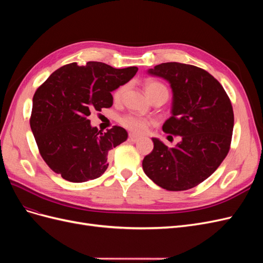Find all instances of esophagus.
Masks as SVG:
<instances>
[{"label": "esophagus", "instance_id": "1", "mask_svg": "<svg viewBox=\"0 0 263 263\" xmlns=\"http://www.w3.org/2000/svg\"><path fill=\"white\" fill-rule=\"evenodd\" d=\"M128 139H129L130 141H133V142H136V141H138V140L140 139V137H139V136H137V135L129 134V137H128Z\"/></svg>", "mask_w": 263, "mask_h": 263}]
</instances>
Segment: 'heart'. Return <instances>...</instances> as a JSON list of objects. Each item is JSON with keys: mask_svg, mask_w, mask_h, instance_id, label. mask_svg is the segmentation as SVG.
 I'll return each instance as SVG.
<instances>
[{"mask_svg": "<svg viewBox=\"0 0 263 263\" xmlns=\"http://www.w3.org/2000/svg\"><path fill=\"white\" fill-rule=\"evenodd\" d=\"M145 90H146V93L148 97H150L151 94H154L158 91H162V92L168 94V90H166V87L162 83L157 82V81H147L145 83ZM124 92H125L124 85L117 87L112 95L113 101L115 103H118L119 101H121ZM155 122L153 121V119L137 116V115H133V114L124 115L119 118V124H121L124 128H126L127 130H129L132 133L138 134V135L145 134L148 130L149 126H151Z\"/></svg>", "mask_w": 263, "mask_h": 263, "instance_id": "heart-1", "label": "heart"}]
</instances>
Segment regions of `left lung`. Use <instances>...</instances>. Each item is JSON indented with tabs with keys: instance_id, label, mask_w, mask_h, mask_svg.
Segmentation results:
<instances>
[{
	"instance_id": "8db88e82",
	"label": "left lung",
	"mask_w": 263,
	"mask_h": 263,
	"mask_svg": "<svg viewBox=\"0 0 263 263\" xmlns=\"http://www.w3.org/2000/svg\"><path fill=\"white\" fill-rule=\"evenodd\" d=\"M148 73L169 81L172 115L162 130L181 136L182 141L168 148L153 138L154 150L142 160V169L162 189H192L212 176L228 154L234 129L232 102L216 79L198 67L165 62Z\"/></svg>"
}]
</instances>
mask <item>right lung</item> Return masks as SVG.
I'll list each match as a JSON object with an SVG mask.
<instances>
[{"mask_svg":"<svg viewBox=\"0 0 263 263\" xmlns=\"http://www.w3.org/2000/svg\"><path fill=\"white\" fill-rule=\"evenodd\" d=\"M137 67L115 69L89 61L55 70L33 98L30 128L44 161L70 182L100 178L108 166L109 150L127 139V132L113 126L106 133L92 127L91 110L113 105L110 92L128 82Z\"/></svg>","mask_w":263,"mask_h":263,"instance_id":"add662e5","label":"right lung"}]
</instances>
